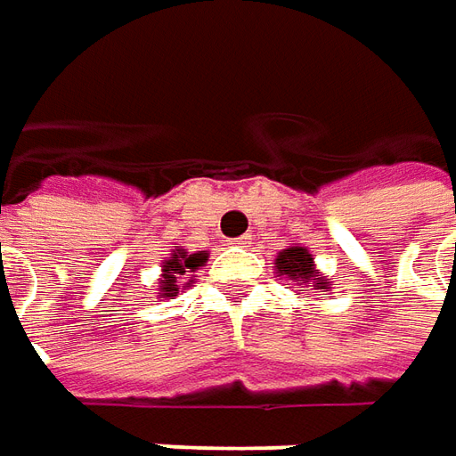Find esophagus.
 <instances>
[{
  "instance_id": "1",
  "label": "esophagus",
  "mask_w": 456,
  "mask_h": 456,
  "mask_svg": "<svg viewBox=\"0 0 456 456\" xmlns=\"http://www.w3.org/2000/svg\"><path fill=\"white\" fill-rule=\"evenodd\" d=\"M252 234H241L240 240H234V244H237V247H249V244H252Z\"/></svg>"
}]
</instances>
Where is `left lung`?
Wrapping results in <instances>:
<instances>
[{"label":"left lung","instance_id":"8db88e82","mask_svg":"<svg viewBox=\"0 0 456 456\" xmlns=\"http://www.w3.org/2000/svg\"><path fill=\"white\" fill-rule=\"evenodd\" d=\"M274 265H277L280 274H284L287 280H292L299 287V292H306L309 287L312 289H330V281L322 280L319 269H314L312 254L306 252L305 247H289V249H284V252L277 254Z\"/></svg>","mask_w":456,"mask_h":456}]
</instances>
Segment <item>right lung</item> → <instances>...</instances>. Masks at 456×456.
<instances>
[{"label":"right lung","instance_id":"obj_1","mask_svg":"<svg viewBox=\"0 0 456 456\" xmlns=\"http://www.w3.org/2000/svg\"><path fill=\"white\" fill-rule=\"evenodd\" d=\"M207 262L204 254H187L182 249H176L175 256H169L164 262V274L159 281V294L157 297H176L179 294V277L187 272V269H197L200 265Z\"/></svg>","mask_w":456,"mask_h":456}]
</instances>
